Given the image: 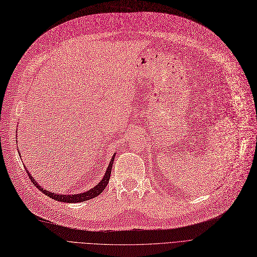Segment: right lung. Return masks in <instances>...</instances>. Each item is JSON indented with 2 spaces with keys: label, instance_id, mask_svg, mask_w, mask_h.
I'll list each match as a JSON object with an SVG mask.
<instances>
[{
  "label": "right lung",
  "instance_id": "add662e5",
  "mask_svg": "<svg viewBox=\"0 0 257 257\" xmlns=\"http://www.w3.org/2000/svg\"><path fill=\"white\" fill-rule=\"evenodd\" d=\"M114 157H115V156L112 157L110 163H109L107 172H106V174H104L103 178L101 179V181L96 186H94L92 189H90V191H87V192L81 193V194H77V195H57V194H54V193H51V192H47L46 189H43V188L40 187V185L37 183L36 180L30 175V172H27V170H26V173H28V177H30L31 181L35 184V186L37 188H39L40 192H42L44 195H46L47 197L54 199V200L60 201V202H66V203L82 202V201H85V200H90V199L100 195L102 193L103 189L106 188V186H107V184L109 182V180H110L111 169H112V164H113V161H114Z\"/></svg>",
  "mask_w": 257,
  "mask_h": 257
}]
</instances>
